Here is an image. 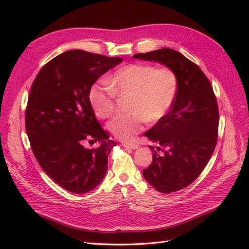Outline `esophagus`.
<instances>
[{"label": "esophagus", "mask_w": 249, "mask_h": 249, "mask_svg": "<svg viewBox=\"0 0 249 249\" xmlns=\"http://www.w3.org/2000/svg\"><path fill=\"white\" fill-rule=\"evenodd\" d=\"M123 146L126 147V148L136 149L139 147V143H137V142H123Z\"/></svg>", "instance_id": "obj_1"}]
</instances>
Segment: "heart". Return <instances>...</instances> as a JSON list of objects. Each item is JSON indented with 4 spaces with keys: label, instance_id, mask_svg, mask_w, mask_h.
Here are the masks:
<instances>
[{
    "label": "heart",
    "instance_id": "heart-1",
    "mask_svg": "<svg viewBox=\"0 0 249 249\" xmlns=\"http://www.w3.org/2000/svg\"><path fill=\"white\" fill-rule=\"evenodd\" d=\"M104 83H95L89 89L88 101L96 116L108 118L114 112L116 94H131L127 114L115 116L108 130L115 137L130 140L138 134L145 122H159L176 100L178 80L168 67L133 63L117 70Z\"/></svg>",
    "mask_w": 249,
    "mask_h": 249
}]
</instances>
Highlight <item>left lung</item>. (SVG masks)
<instances>
[{"label":"left lung","mask_w":249,"mask_h":249,"mask_svg":"<svg viewBox=\"0 0 249 249\" xmlns=\"http://www.w3.org/2000/svg\"><path fill=\"white\" fill-rule=\"evenodd\" d=\"M133 58L163 64L176 72L178 88L169 112L144 136L152 145L153 162L143 170L146 182L161 193L189 186L205 169L217 143V101L211 83L199 67L179 52L160 49Z\"/></svg>","instance_id":"left-lung-1"}]
</instances>
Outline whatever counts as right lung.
I'll list each match as a JSON object with an SVG mask.
<instances>
[{
	"label": "right lung",
	"mask_w": 249,
	"mask_h": 249,
	"mask_svg": "<svg viewBox=\"0 0 249 249\" xmlns=\"http://www.w3.org/2000/svg\"><path fill=\"white\" fill-rule=\"evenodd\" d=\"M122 62L119 57L71 50L52 59L33 82L26 110L28 138L43 171L70 192L91 191L106 176L116 142L96 120L88 92ZM87 140L99 146L85 148Z\"/></svg>",
	"instance_id": "1"
}]
</instances>
